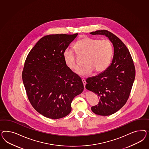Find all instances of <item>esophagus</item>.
<instances>
[{
    "label": "esophagus",
    "instance_id": "obj_1",
    "mask_svg": "<svg viewBox=\"0 0 149 149\" xmlns=\"http://www.w3.org/2000/svg\"><path fill=\"white\" fill-rule=\"evenodd\" d=\"M82 82H83V84H84V86L85 87V85H86V80H85V79H82Z\"/></svg>",
    "mask_w": 149,
    "mask_h": 149
}]
</instances>
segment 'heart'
I'll return each instance as SVG.
<instances>
[{
    "label": "heart",
    "mask_w": 149,
    "mask_h": 149,
    "mask_svg": "<svg viewBox=\"0 0 149 149\" xmlns=\"http://www.w3.org/2000/svg\"><path fill=\"white\" fill-rule=\"evenodd\" d=\"M74 48L79 57H84L83 63L85 65L76 72L81 77H87L93 70L96 73L104 72L113 58V44L107 39L100 40L85 36L77 41ZM77 56L70 49H66L63 53L64 62L72 70L78 68Z\"/></svg>",
    "instance_id": "obj_1"
}]
</instances>
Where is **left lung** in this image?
Returning <instances> with one entry per match:
<instances>
[{
  "mask_svg": "<svg viewBox=\"0 0 149 149\" xmlns=\"http://www.w3.org/2000/svg\"><path fill=\"white\" fill-rule=\"evenodd\" d=\"M90 34L107 36L113 46L110 65L103 72L86 80V89L99 97V103L91 107L92 111L97 115L108 116L126 103L135 79V67L129 50L117 36L107 30Z\"/></svg>",
  "mask_w": 149,
  "mask_h": 149,
  "instance_id": "left-lung-1",
  "label": "left lung"
}]
</instances>
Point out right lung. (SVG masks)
<instances>
[{
  "mask_svg": "<svg viewBox=\"0 0 149 149\" xmlns=\"http://www.w3.org/2000/svg\"><path fill=\"white\" fill-rule=\"evenodd\" d=\"M77 34L44 36L27 56L22 72L24 86L33 107L45 117L58 119L68 115L72 99L84 89L81 77L63 59L64 51Z\"/></svg>",
  "mask_w": 149,
  "mask_h": 149,
  "instance_id": "right-lung-1",
  "label": "right lung"
}]
</instances>
